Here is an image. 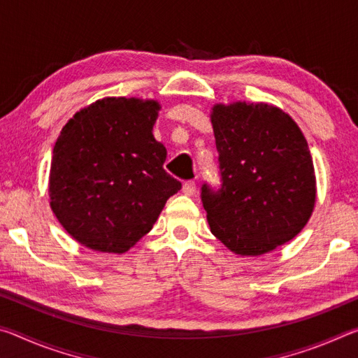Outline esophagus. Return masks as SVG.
<instances>
[{
  "instance_id": "esophagus-1",
  "label": "esophagus",
  "mask_w": 358,
  "mask_h": 358,
  "mask_svg": "<svg viewBox=\"0 0 358 358\" xmlns=\"http://www.w3.org/2000/svg\"><path fill=\"white\" fill-rule=\"evenodd\" d=\"M196 191H197V186L194 181H186V183L183 185V192L186 194V196H196Z\"/></svg>"
}]
</instances>
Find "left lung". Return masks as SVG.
<instances>
[{
  "label": "left lung",
  "mask_w": 358,
  "mask_h": 358,
  "mask_svg": "<svg viewBox=\"0 0 358 358\" xmlns=\"http://www.w3.org/2000/svg\"><path fill=\"white\" fill-rule=\"evenodd\" d=\"M211 124L222 186H202L210 230L238 256H262L292 240L316 203V175L299 124L265 102L215 104Z\"/></svg>",
  "instance_id": "obj_1"
}]
</instances>
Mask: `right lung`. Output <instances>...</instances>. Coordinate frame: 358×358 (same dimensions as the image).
<instances>
[{
	"mask_svg": "<svg viewBox=\"0 0 358 358\" xmlns=\"http://www.w3.org/2000/svg\"><path fill=\"white\" fill-rule=\"evenodd\" d=\"M155 99L104 98L59 132L48 197L57 220L78 243L123 254L147 235L181 183L164 171L167 150L153 136Z\"/></svg>",
	"mask_w": 358,
	"mask_h": 358,
	"instance_id": "1",
	"label": "right lung"
}]
</instances>
